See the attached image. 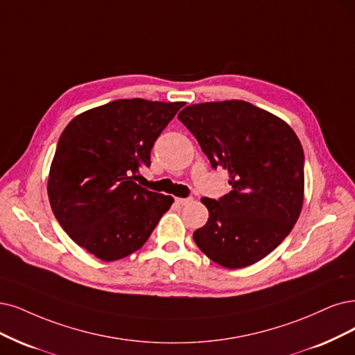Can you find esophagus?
I'll return each instance as SVG.
<instances>
[{"label": "esophagus", "mask_w": 355, "mask_h": 355, "mask_svg": "<svg viewBox=\"0 0 355 355\" xmlns=\"http://www.w3.org/2000/svg\"><path fill=\"white\" fill-rule=\"evenodd\" d=\"M175 202H177L178 205H181V206H187V205L193 203V198H186V199H181V198H177V199H175Z\"/></svg>", "instance_id": "34e87169"}]
</instances>
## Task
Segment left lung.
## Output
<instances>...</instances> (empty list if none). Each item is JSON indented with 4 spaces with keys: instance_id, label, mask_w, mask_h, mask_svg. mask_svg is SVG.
Listing matches in <instances>:
<instances>
[{
    "instance_id": "left-lung-1",
    "label": "left lung",
    "mask_w": 355,
    "mask_h": 355,
    "mask_svg": "<svg viewBox=\"0 0 355 355\" xmlns=\"http://www.w3.org/2000/svg\"><path fill=\"white\" fill-rule=\"evenodd\" d=\"M231 191L203 198L209 219L193 240L215 263L239 269L266 257L291 232L304 194V152L281 118L244 101L189 105L178 114Z\"/></svg>"
}]
</instances>
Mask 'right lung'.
I'll return each mask as SVG.
<instances>
[{
    "label": "right lung",
    "mask_w": 355,
    "mask_h": 355,
    "mask_svg": "<svg viewBox=\"0 0 355 355\" xmlns=\"http://www.w3.org/2000/svg\"><path fill=\"white\" fill-rule=\"evenodd\" d=\"M184 102L118 99L89 110L60 136L48 198L69 237L98 259H123L148 241L174 203L135 182Z\"/></svg>",
    "instance_id": "add662e5"
}]
</instances>
